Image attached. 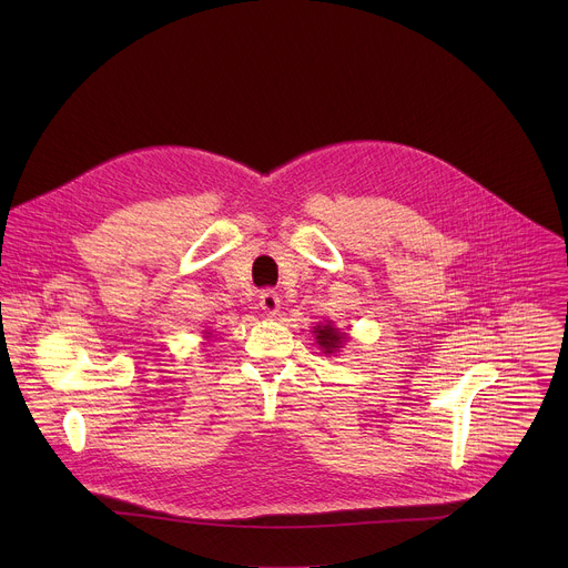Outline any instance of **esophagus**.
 <instances>
[{"mask_svg":"<svg viewBox=\"0 0 568 568\" xmlns=\"http://www.w3.org/2000/svg\"><path fill=\"white\" fill-rule=\"evenodd\" d=\"M258 305H261L263 312L276 314L278 307H281V296H278L274 290H263L261 296H258Z\"/></svg>","mask_w":568,"mask_h":568,"instance_id":"34e87169","label":"esophagus"}]
</instances>
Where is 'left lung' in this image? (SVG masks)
Listing matches in <instances>:
<instances>
[{
  "mask_svg": "<svg viewBox=\"0 0 568 568\" xmlns=\"http://www.w3.org/2000/svg\"><path fill=\"white\" fill-rule=\"evenodd\" d=\"M314 335H316V344L326 353H335L344 344V335L337 328H333L331 323L328 326H316Z\"/></svg>",
  "mask_w": 568,
  "mask_h": 568,
  "instance_id": "1",
  "label": "left lung"
}]
</instances>
